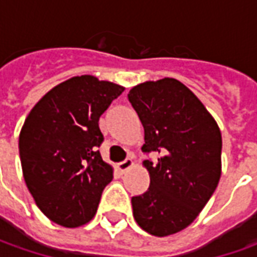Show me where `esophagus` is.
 <instances>
[{"label": "esophagus", "mask_w": 257, "mask_h": 257, "mask_svg": "<svg viewBox=\"0 0 257 257\" xmlns=\"http://www.w3.org/2000/svg\"><path fill=\"white\" fill-rule=\"evenodd\" d=\"M130 167H133V160L132 159H125L124 162L117 163V170L120 173H125Z\"/></svg>", "instance_id": "34e87169"}]
</instances>
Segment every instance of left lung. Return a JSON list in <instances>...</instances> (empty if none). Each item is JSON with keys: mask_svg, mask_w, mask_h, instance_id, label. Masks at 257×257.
<instances>
[{"mask_svg": "<svg viewBox=\"0 0 257 257\" xmlns=\"http://www.w3.org/2000/svg\"><path fill=\"white\" fill-rule=\"evenodd\" d=\"M128 101L144 127L150 187L132 197L137 224L153 236L186 229L199 216L222 174V134L202 101L176 78L133 87Z\"/></svg>", "mask_w": 257, "mask_h": 257, "instance_id": "obj_1", "label": "left lung"}]
</instances>
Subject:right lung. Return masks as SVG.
<instances>
[{
  "label": "right lung",
  "mask_w": 257,
  "mask_h": 257,
  "mask_svg": "<svg viewBox=\"0 0 257 257\" xmlns=\"http://www.w3.org/2000/svg\"><path fill=\"white\" fill-rule=\"evenodd\" d=\"M124 87L93 75L55 85L35 104L20 133L24 180L37 206L60 226L78 227L97 212L113 167L101 159L98 120Z\"/></svg>",
  "instance_id": "add662e5"
}]
</instances>
